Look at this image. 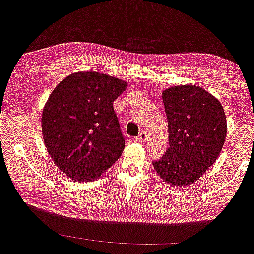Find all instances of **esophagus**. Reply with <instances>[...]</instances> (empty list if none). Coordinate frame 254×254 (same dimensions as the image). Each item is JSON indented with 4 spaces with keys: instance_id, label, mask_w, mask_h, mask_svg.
I'll list each match as a JSON object with an SVG mask.
<instances>
[{
    "instance_id": "esophagus-1",
    "label": "esophagus",
    "mask_w": 254,
    "mask_h": 254,
    "mask_svg": "<svg viewBox=\"0 0 254 254\" xmlns=\"http://www.w3.org/2000/svg\"><path fill=\"white\" fill-rule=\"evenodd\" d=\"M137 141H146L147 140V133L143 131V132H140L139 136L136 138Z\"/></svg>"
}]
</instances>
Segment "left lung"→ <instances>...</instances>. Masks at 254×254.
<instances>
[{
  "instance_id": "obj_1",
  "label": "left lung",
  "mask_w": 254,
  "mask_h": 254,
  "mask_svg": "<svg viewBox=\"0 0 254 254\" xmlns=\"http://www.w3.org/2000/svg\"><path fill=\"white\" fill-rule=\"evenodd\" d=\"M170 147L153 161L171 186L194 184L214 165L226 137V117L219 101L203 88L182 84L162 92Z\"/></svg>"
}]
</instances>
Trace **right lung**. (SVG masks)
<instances>
[{"label": "right lung", "instance_id": "1", "mask_svg": "<svg viewBox=\"0 0 254 254\" xmlns=\"http://www.w3.org/2000/svg\"><path fill=\"white\" fill-rule=\"evenodd\" d=\"M127 83L100 72L65 77L42 115L44 144L54 164L75 181L100 178L124 150L113 102Z\"/></svg>", "mask_w": 254, "mask_h": 254}]
</instances>
